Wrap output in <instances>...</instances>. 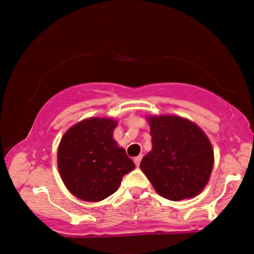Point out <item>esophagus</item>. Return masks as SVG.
Masks as SVG:
<instances>
[{
	"label": "esophagus",
	"instance_id": "34e87169",
	"mask_svg": "<svg viewBox=\"0 0 254 254\" xmlns=\"http://www.w3.org/2000/svg\"><path fill=\"white\" fill-rule=\"evenodd\" d=\"M141 160H142V155L136 156L135 159H133V162H135V165L137 166V167H138V166H139V162H141Z\"/></svg>",
	"mask_w": 254,
	"mask_h": 254
}]
</instances>
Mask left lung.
Masks as SVG:
<instances>
[{
  "instance_id": "1",
  "label": "left lung",
  "mask_w": 254,
  "mask_h": 254,
  "mask_svg": "<svg viewBox=\"0 0 254 254\" xmlns=\"http://www.w3.org/2000/svg\"><path fill=\"white\" fill-rule=\"evenodd\" d=\"M151 150L141 170L160 196L170 200L193 198L210 179L214 149L205 132L174 115L147 116Z\"/></svg>"
}]
</instances>
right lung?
I'll return each mask as SVG.
<instances>
[{"instance_id": "right-lung-1", "label": "right lung", "mask_w": 254, "mask_h": 254, "mask_svg": "<svg viewBox=\"0 0 254 254\" xmlns=\"http://www.w3.org/2000/svg\"><path fill=\"white\" fill-rule=\"evenodd\" d=\"M118 122L93 117L65 131L57 150V165L70 193L86 202H100L118 190L135 168L124 148L113 139Z\"/></svg>"}]
</instances>
